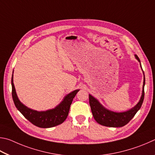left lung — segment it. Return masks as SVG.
Masks as SVG:
<instances>
[{"mask_svg": "<svg viewBox=\"0 0 155 155\" xmlns=\"http://www.w3.org/2000/svg\"><path fill=\"white\" fill-rule=\"evenodd\" d=\"M135 56L137 61L140 62V60L138 58V56L137 55H135ZM144 86L145 76L143 73L142 93L139 102L131 109L123 112H114L106 109L100 104L98 100L92 96L91 94H89V104H90L92 114H93L94 120L99 124L105 127H121L126 125L134 117L135 114L137 112V111L142 106L143 99H144Z\"/></svg>", "mask_w": 155, "mask_h": 155, "instance_id": "8db88e82", "label": "left lung"}]
</instances>
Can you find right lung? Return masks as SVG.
<instances>
[{
  "label": "right lung",
  "instance_id": "obj_1",
  "mask_svg": "<svg viewBox=\"0 0 155 155\" xmlns=\"http://www.w3.org/2000/svg\"><path fill=\"white\" fill-rule=\"evenodd\" d=\"M12 97L16 108L27 120L34 125L41 127V128H50V127L57 126L63 123L69 114L70 106L73 98L78 92L80 91L75 90L67 94L61 104L54 109L38 112V111L30 109L19 100L16 94L14 84H13V75L12 78Z\"/></svg>",
  "mask_w": 155,
  "mask_h": 155
}]
</instances>
